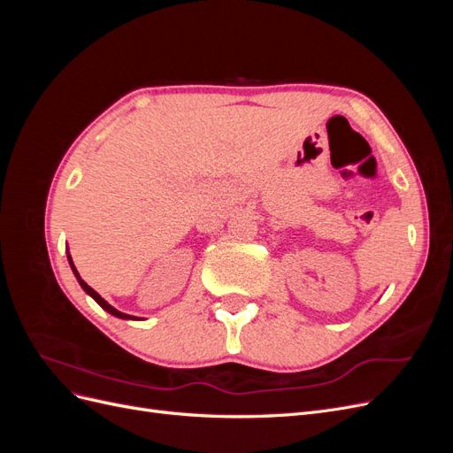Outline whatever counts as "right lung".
I'll list each match as a JSON object with an SVG mask.
<instances>
[{"label":"right lung","instance_id":"obj_1","mask_svg":"<svg viewBox=\"0 0 453 453\" xmlns=\"http://www.w3.org/2000/svg\"><path fill=\"white\" fill-rule=\"evenodd\" d=\"M67 260H70V266H72V270H73V273H75V278H77V281H79V285L81 287H83V289L96 300V303H98L105 311H109V313H111V315H115V318H120V319H134L132 318V315H128V313H122V311H119V310H115L111 304H107L105 303V300L98 295V293H96L94 289H92V287L90 285H87L83 280H81V276H79V272H77V268L73 266V260H72V257L70 255H67Z\"/></svg>","mask_w":453,"mask_h":453}]
</instances>
